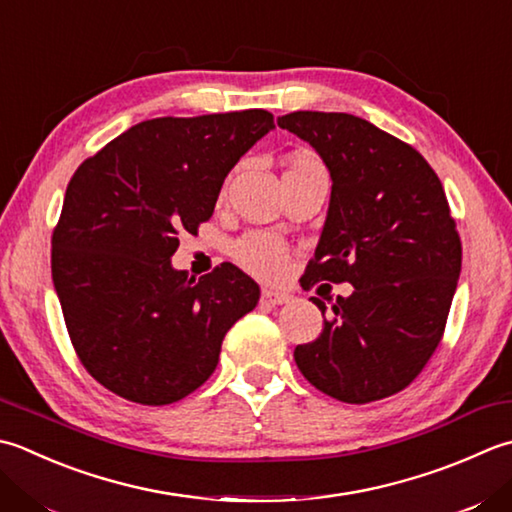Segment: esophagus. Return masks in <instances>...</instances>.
Segmentation results:
<instances>
[{
    "label": "esophagus",
    "mask_w": 512,
    "mask_h": 512,
    "mask_svg": "<svg viewBox=\"0 0 512 512\" xmlns=\"http://www.w3.org/2000/svg\"><path fill=\"white\" fill-rule=\"evenodd\" d=\"M293 302V295L284 293V290H275V288H264L262 290V304L266 306H282Z\"/></svg>",
    "instance_id": "1"
}]
</instances>
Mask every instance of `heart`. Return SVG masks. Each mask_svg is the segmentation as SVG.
<instances>
[{"mask_svg": "<svg viewBox=\"0 0 512 512\" xmlns=\"http://www.w3.org/2000/svg\"><path fill=\"white\" fill-rule=\"evenodd\" d=\"M308 164H319L313 157H295L293 166H308ZM233 255L239 264H242L250 273L264 279H277L286 273L288 268V248L282 239L262 233V230H255V233H248L242 239H237L233 246Z\"/></svg>", "mask_w": 512, "mask_h": 512, "instance_id": "1", "label": "heart"}]
</instances>
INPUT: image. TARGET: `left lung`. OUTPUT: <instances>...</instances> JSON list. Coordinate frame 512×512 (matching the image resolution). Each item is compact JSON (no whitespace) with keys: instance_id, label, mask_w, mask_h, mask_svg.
<instances>
[{"instance_id":"left-lung-1","label":"left lung","mask_w":512,"mask_h":512,"mask_svg":"<svg viewBox=\"0 0 512 512\" xmlns=\"http://www.w3.org/2000/svg\"><path fill=\"white\" fill-rule=\"evenodd\" d=\"M277 124L313 146L333 179L302 286H355L337 297L315 342L295 348L297 368L346 404L395 395L442 342L462 270L444 186L413 146L362 117L297 110ZM313 304L326 315L322 299Z\"/></svg>"}]
</instances>
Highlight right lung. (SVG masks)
Returning a JSON list of instances; mask_svg holds the SVG:
<instances>
[{"mask_svg": "<svg viewBox=\"0 0 512 512\" xmlns=\"http://www.w3.org/2000/svg\"><path fill=\"white\" fill-rule=\"evenodd\" d=\"M275 128L262 108L135 124L70 177L53 230V284L79 362L144 406L184 399L217 368L224 335L259 302L233 264L170 266L179 235L213 217L226 175Z\"/></svg>", "mask_w": 512, "mask_h": 512, "instance_id": "1", "label": "right lung"}]
</instances>
